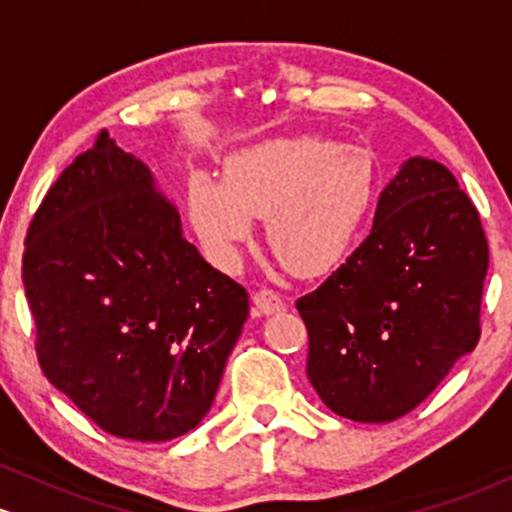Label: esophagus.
<instances>
[{
	"label": "esophagus",
	"mask_w": 512,
	"mask_h": 512,
	"mask_svg": "<svg viewBox=\"0 0 512 512\" xmlns=\"http://www.w3.org/2000/svg\"><path fill=\"white\" fill-rule=\"evenodd\" d=\"M251 300H254V307L258 314H275V312H283L285 309L283 297L273 290H258V292H254V297H251Z\"/></svg>",
	"instance_id": "obj_1"
}]
</instances>
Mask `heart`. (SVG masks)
I'll list each match as a JSON object with an SVG mask.
<instances>
[{"label":"heart","instance_id":"heart-1","mask_svg":"<svg viewBox=\"0 0 512 512\" xmlns=\"http://www.w3.org/2000/svg\"><path fill=\"white\" fill-rule=\"evenodd\" d=\"M375 176L360 149L321 137L268 140L232 154L225 179L193 174L188 210L215 261H237L251 217H266L273 256L297 275L336 268L370 212Z\"/></svg>","mask_w":512,"mask_h":512}]
</instances>
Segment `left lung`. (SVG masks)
Here are the masks:
<instances>
[{"mask_svg":"<svg viewBox=\"0 0 512 512\" xmlns=\"http://www.w3.org/2000/svg\"><path fill=\"white\" fill-rule=\"evenodd\" d=\"M488 244L447 166L411 157L377 200L372 232L312 295L307 377L358 423L416 409L479 343Z\"/></svg>","mask_w":512,"mask_h":512,"instance_id":"left-lung-1","label":"left lung"}]
</instances>
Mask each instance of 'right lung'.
Segmentation results:
<instances>
[{"label":"right lung","mask_w":512,"mask_h":512,"mask_svg":"<svg viewBox=\"0 0 512 512\" xmlns=\"http://www.w3.org/2000/svg\"><path fill=\"white\" fill-rule=\"evenodd\" d=\"M38 360L106 433L164 442L203 421L249 295L183 237L152 171L101 132L62 171L24 254Z\"/></svg>","instance_id":"obj_1"}]
</instances>
